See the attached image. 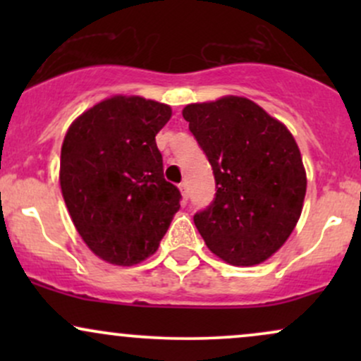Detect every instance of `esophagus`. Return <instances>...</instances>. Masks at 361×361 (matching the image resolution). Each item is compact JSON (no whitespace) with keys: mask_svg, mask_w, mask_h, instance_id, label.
<instances>
[{"mask_svg":"<svg viewBox=\"0 0 361 361\" xmlns=\"http://www.w3.org/2000/svg\"><path fill=\"white\" fill-rule=\"evenodd\" d=\"M180 192H181V197H183V202L188 200V188H186V183H180Z\"/></svg>","mask_w":361,"mask_h":361,"instance_id":"1","label":"esophagus"}]
</instances>
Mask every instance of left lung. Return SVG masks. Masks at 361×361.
Returning <instances> with one entry per match:
<instances>
[{"label": "left lung", "instance_id": "8db88e82", "mask_svg": "<svg viewBox=\"0 0 361 361\" xmlns=\"http://www.w3.org/2000/svg\"><path fill=\"white\" fill-rule=\"evenodd\" d=\"M215 178V198L193 215L214 255L252 267L276 252L299 221L305 169L288 128L255 102L224 97L183 109Z\"/></svg>", "mask_w": 361, "mask_h": 361}]
</instances>
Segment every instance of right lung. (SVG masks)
I'll return each mask as SVG.
<instances>
[{
    "instance_id": "1",
    "label": "right lung",
    "mask_w": 361,
    "mask_h": 361,
    "mask_svg": "<svg viewBox=\"0 0 361 361\" xmlns=\"http://www.w3.org/2000/svg\"><path fill=\"white\" fill-rule=\"evenodd\" d=\"M171 118L164 103L114 97L69 127L61 149V190L78 233L102 259L120 267L154 255L180 209L164 180L156 134Z\"/></svg>"
}]
</instances>
